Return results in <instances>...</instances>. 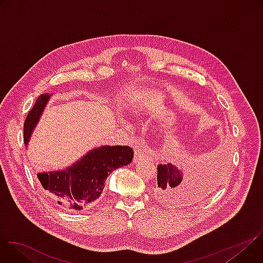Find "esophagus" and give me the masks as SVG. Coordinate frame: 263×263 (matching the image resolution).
Masks as SVG:
<instances>
[{"instance_id":"34e87169","label":"esophagus","mask_w":263,"mask_h":263,"mask_svg":"<svg viewBox=\"0 0 263 263\" xmlns=\"http://www.w3.org/2000/svg\"><path fill=\"white\" fill-rule=\"evenodd\" d=\"M146 157H148V155H147V153L145 152L144 148H142V147H140V146H138V147L135 148V151H134V159H133L134 162H137V161H139V160H141V159H144V158H146Z\"/></svg>"}]
</instances>
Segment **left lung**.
<instances>
[{"mask_svg": "<svg viewBox=\"0 0 263 263\" xmlns=\"http://www.w3.org/2000/svg\"><path fill=\"white\" fill-rule=\"evenodd\" d=\"M207 172L204 175L195 173L189 177L177 163L158 164L155 196L167 207L190 204L198 196L211 193L218 186L220 171L217 168Z\"/></svg>", "mask_w": 263, "mask_h": 263, "instance_id": "left-lung-1", "label": "left lung"}]
</instances>
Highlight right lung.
<instances>
[{
    "instance_id": "obj_1",
    "label": "right lung",
    "mask_w": 263,
    "mask_h": 263,
    "mask_svg": "<svg viewBox=\"0 0 263 263\" xmlns=\"http://www.w3.org/2000/svg\"><path fill=\"white\" fill-rule=\"evenodd\" d=\"M50 98L49 93L41 95L29 111L24 124L26 145ZM132 159L133 149L128 145H103L91 149L65 170L39 173L37 178L59 208L78 211L93 205L103 193L107 177L115 170L131 163Z\"/></svg>"
}]
</instances>
